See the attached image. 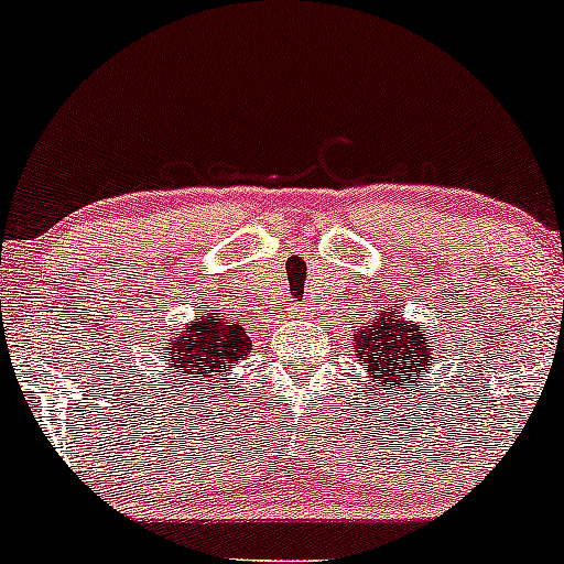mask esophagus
<instances>
[{"instance_id":"obj_1","label":"esophagus","mask_w":564,"mask_h":564,"mask_svg":"<svg viewBox=\"0 0 564 564\" xmlns=\"http://www.w3.org/2000/svg\"><path fill=\"white\" fill-rule=\"evenodd\" d=\"M291 315H296V318L302 315V318H304V307H291Z\"/></svg>"}]
</instances>
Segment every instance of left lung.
I'll return each instance as SVG.
<instances>
[{
    "mask_svg": "<svg viewBox=\"0 0 564 564\" xmlns=\"http://www.w3.org/2000/svg\"><path fill=\"white\" fill-rule=\"evenodd\" d=\"M352 352L377 381L379 390L416 387L419 377L435 364V341L416 321H405L398 310H381L371 323L352 332Z\"/></svg>",
    "mask_w": 564,
    "mask_h": 564,
    "instance_id": "obj_1",
    "label": "left lung"
}]
</instances>
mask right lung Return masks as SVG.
Wrapping results in <instances>:
<instances>
[{"label":"right lung","mask_w":564,"mask_h":564,"mask_svg":"<svg viewBox=\"0 0 564 564\" xmlns=\"http://www.w3.org/2000/svg\"><path fill=\"white\" fill-rule=\"evenodd\" d=\"M172 339L164 341L166 371L183 379H196L198 384L217 381L241 364L251 352V332L225 318L217 310H206L183 328H174Z\"/></svg>","instance_id":"add662e5"}]
</instances>
